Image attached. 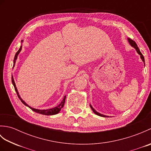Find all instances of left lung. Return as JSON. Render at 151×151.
I'll use <instances>...</instances> for the list:
<instances>
[{
	"instance_id": "1",
	"label": "left lung",
	"mask_w": 151,
	"mask_h": 151,
	"mask_svg": "<svg viewBox=\"0 0 151 151\" xmlns=\"http://www.w3.org/2000/svg\"><path fill=\"white\" fill-rule=\"evenodd\" d=\"M128 41H129V43H130V45L132 47H133L134 49H135L136 50V51H137V52L138 53L139 55H140V57H141V58H142V61L143 62V63H144V65H145V59H144V57H143V54H142V52H140V50H139V48H138V47H137V44L136 43V42L134 41H133L132 40H131V39H130V38H128ZM90 106V107H91V110H93V111L94 112V113L95 114H97V115H99V116H101V117H108L109 116H106V115H103V114H100V113H99V112H97V111H96L95 109L92 107V106L90 104L89 105Z\"/></svg>"
}]
</instances>
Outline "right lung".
<instances>
[{
  "mask_svg": "<svg viewBox=\"0 0 151 151\" xmlns=\"http://www.w3.org/2000/svg\"><path fill=\"white\" fill-rule=\"evenodd\" d=\"M22 42V41H21ZM22 49V46L20 47V48H19V50L17 51V52H16L15 55V57H14V67L15 65V62H16V60H17V56L18 54H19V52H21V50ZM12 84L13 85H14V88H15V90L16 91V93H17V95L18 96L19 99H20L21 101L23 103L25 106H27L29 107L32 110H33L34 111L36 112V113H38V114H42V115H55V114H58L59 112L60 111L61 109H62L63 106H64V104H65V98H66V96H64V97L63 99V100L62 101V102H61V103L60 104H58L57 106L54 107V108H50V109H47V110H39V109H36V108H32L31 106H28L26 102H25L21 98L20 95H19V93H18V91H17V88H16V86H15V82H14V77H13V76H12Z\"/></svg>",
  "mask_w": 151,
  "mask_h": 151,
  "instance_id": "obj_1",
  "label": "right lung"
}]
</instances>
